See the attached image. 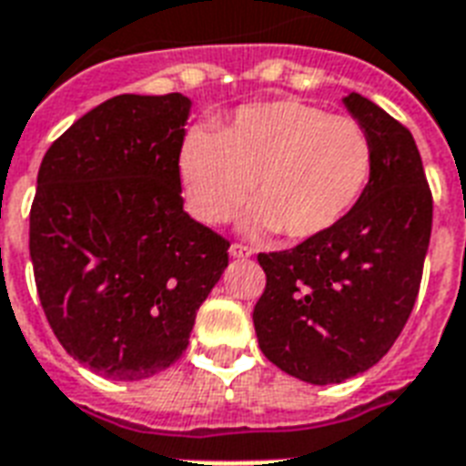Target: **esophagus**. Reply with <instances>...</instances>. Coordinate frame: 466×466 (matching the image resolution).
Returning a JSON list of instances; mask_svg holds the SVG:
<instances>
[{
	"instance_id": "34e87169",
	"label": "esophagus",
	"mask_w": 466,
	"mask_h": 466,
	"mask_svg": "<svg viewBox=\"0 0 466 466\" xmlns=\"http://www.w3.org/2000/svg\"><path fill=\"white\" fill-rule=\"evenodd\" d=\"M229 257H232V258H248V257H251V248L244 247V244H232V247H229Z\"/></svg>"
}]
</instances>
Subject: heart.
Returning a JSON list of instances; mask_svg holds the SVG:
<instances>
[{
  "mask_svg": "<svg viewBox=\"0 0 466 466\" xmlns=\"http://www.w3.org/2000/svg\"><path fill=\"white\" fill-rule=\"evenodd\" d=\"M374 148L351 116L328 115L298 99L241 106L215 131L195 127L177 151L187 209L205 225H225L254 195L247 232L283 229L293 241L335 229L367 190Z\"/></svg>",
  "mask_w": 466,
  "mask_h": 466,
  "instance_id": "heart-1",
  "label": "heart"
}]
</instances>
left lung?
I'll return each instance as SVG.
<instances>
[{
	"mask_svg": "<svg viewBox=\"0 0 466 466\" xmlns=\"http://www.w3.org/2000/svg\"><path fill=\"white\" fill-rule=\"evenodd\" d=\"M342 102L371 138L367 190L335 229L258 254V347L280 371L315 386L364 374L390 350L418 298L432 229L413 134L357 92Z\"/></svg>",
	"mask_w": 466,
	"mask_h": 466,
	"instance_id": "1",
	"label": "left lung"
}]
</instances>
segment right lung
<instances>
[{"instance_id":"obj_1","label":"right lung","mask_w":466,"mask_h":466,"mask_svg":"<svg viewBox=\"0 0 466 466\" xmlns=\"http://www.w3.org/2000/svg\"><path fill=\"white\" fill-rule=\"evenodd\" d=\"M193 102L116 95L46 151L28 248L48 325L95 374L138 381L186 351L229 241L180 198L177 151Z\"/></svg>"}]
</instances>
